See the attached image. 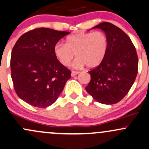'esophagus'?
I'll list each match as a JSON object with an SVG mask.
<instances>
[{
  "instance_id": "1",
  "label": "esophagus",
  "mask_w": 149,
  "mask_h": 149,
  "mask_svg": "<svg viewBox=\"0 0 149 149\" xmlns=\"http://www.w3.org/2000/svg\"><path fill=\"white\" fill-rule=\"evenodd\" d=\"M80 72L79 71H71V76H75L76 75L78 74Z\"/></svg>"
}]
</instances>
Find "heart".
Wrapping results in <instances>:
<instances>
[{
    "mask_svg": "<svg viewBox=\"0 0 149 149\" xmlns=\"http://www.w3.org/2000/svg\"><path fill=\"white\" fill-rule=\"evenodd\" d=\"M109 47V40L105 33L101 31L79 32L66 38L65 44L57 43L54 47V54L61 64L69 66L74 57V68H95L105 58Z\"/></svg>",
    "mask_w": 149,
    "mask_h": 149,
    "instance_id": "heart-1",
    "label": "heart"
}]
</instances>
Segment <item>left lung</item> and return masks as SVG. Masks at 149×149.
<instances>
[{
    "label": "left lung",
    "mask_w": 149,
    "mask_h": 149,
    "mask_svg": "<svg viewBox=\"0 0 149 149\" xmlns=\"http://www.w3.org/2000/svg\"><path fill=\"white\" fill-rule=\"evenodd\" d=\"M106 33L109 47L102 62L88 71L91 76L86 91L97 102L114 104L122 100L132 86L138 73V57L131 39L123 30L109 22L92 29Z\"/></svg>",
    "instance_id": "1"
}]
</instances>
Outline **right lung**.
<instances>
[{"instance_id":"1","label":"right lung","mask_w":149,"mask_h":149,"mask_svg":"<svg viewBox=\"0 0 149 149\" xmlns=\"http://www.w3.org/2000/svg\"><path fill=\"white\" fill-rule=\"evenodd\" d=\"M69 32L36 28L19 37L12 50L11 77L17 95L35 107L54 103L71 71L54 54V47Z\"/></svg>"}]
</instances>
